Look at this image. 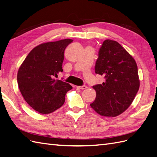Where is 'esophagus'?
Segmentation results:
<instances>
[{"label": "esophagus", "mask_w": 157, "mask_h": 157, "mask_svg": "<svg viewBox=\"0 0 157 157\" xmlns=\"http://www.w3.org/2000/svg\"><path fill=\"white\" fill-rule=\"evenodd\" d=\"M76 87L80 89H82V90H84V89H86V88H87V86H85V85H83V86H76Z\"/></svg>", "instance_id": "34e87169"}]
</instances>
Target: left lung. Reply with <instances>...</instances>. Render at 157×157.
Wrapping results in <instances>:
<instances>
[{"instance_id": "obj_1", "label": "left lung", "mask_w": 157, "mask_h": 157, "mask_svg": "<svg viewBox=\"0 0 157 157\" xmlns=\"http://www.w3.org/2000/svg\"><path fill=\"white\" fill-rule=\"evenodd\" d=\"M95 69L105 82L93 86L96 98L90 107L100 116H119L130 106L140 87L136 62L116 41L106 40L99 50Z\"/></svg>"}]
</instances>
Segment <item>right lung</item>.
<instances>
[{"mask_svg":"<svg viewBox=\"0 0 157 157\" xmlns=\"http://www.w3.org/2000/svg\"><path fill=\"white\" fill-rule=\"evenodd\" d=\"M73 41L64 39L38 45L27 56L17 72L20 92L29 105L37 112L48 114L61 107L68 83L56 79L62 72L64 50Z\"/></svg>","mask_w":157,"mask_h":157,"instance_id":"obj_1","label":"right lung"}]
</instances>
